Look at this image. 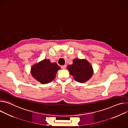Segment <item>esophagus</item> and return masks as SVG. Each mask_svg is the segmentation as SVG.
Segmentation results:
<instances>
[{
  "label": "esophagus",
  "instance_id": "34e87169",
  "mask_svg": "<svg viewBox=\"0 0 128 128\" xmlns=\"http://www.w3.org/2000/svg\"><path fill=\"white\" fill-rule=\"evenodd\" d=\"M66 67V65H62L61 66V68L62 69H65Z\"/></svg>",
  "mask_w": 128,
  "mask_h": 128
}]
</instances>
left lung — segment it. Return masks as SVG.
Listing matches in <instances>:
<instances>
[{"label":"left lung","mask_w":128,"mask_h":128,"mask_svg":"<svg viewBox=\"0 0 128 128\" xmlns=\"http://www.w3.org/2000/svg\"><path fill=\"white\" fill-rule=\"evenodd\" d=\"M67 68L74 79L80 83L85 82L93 74L92 67L86 60L76 59L73 64L68 65Z\"/></svg>","instance_id":"obj_1"}]
</instances>
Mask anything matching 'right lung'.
Masks as SVG:
<instances>
[{"label": "right lung", "mask_w": 128, "mask_h": 128, "mask_svg": "<svg viewBox=\"0 0 128 128\" xmlns=\"http://www.w3.org/2000/svg\"><path fill=\"white\" fill-rule=\"evenodd\" d=\"M60 69L56 63H51L49 59H44L32 67L31 74L41 83L47 84L54 79L57 71Z\"/></svg>", "instance_id": "add662e5"}]
</instances>
